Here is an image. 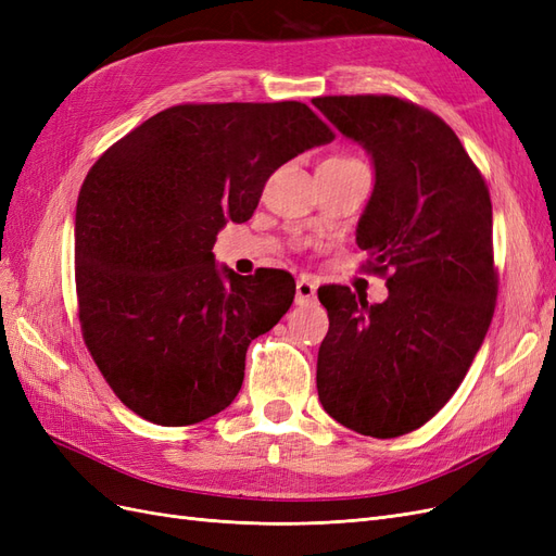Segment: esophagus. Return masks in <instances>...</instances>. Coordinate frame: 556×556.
Wrapping results in <instances>:
<instances>
[{
	"mask_svg": "<svg viewBox=\"0 0 556 556\" xmlns=\"http://www.w3.org/2000/svg\"><path fill=\"white\" fill-rule=\"evenodd\" d=\"M317 299V285L311 280V276H301L296 280V304H315Z\"/></svg>",
	"mask_w": 556,
	"mask_h": 556,
	"instance_id": "34e87169",
	"label": "esophagus"
}]
</instances>
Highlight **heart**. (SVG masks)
<instances>
[{"mask_svg": "<svg viewBox=\"0 0 556 556\" xmlns=\"http://www.w3.org/2000/svg\"><path fill=\"white\" fill-rule=\"evenodd\" d=\"M329 160H339V162H359L355 157H329Z\"/></svg>", "mask_w": 556, "mask_h": 556, "instance_id": "1", "label": "heart"}]
</instances>
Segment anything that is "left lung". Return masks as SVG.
<instances>
[{"label":"left lung","mask_w":556,"mask_h":556,"mask_svg":"<svg viewBox=\"0 0 556 556\" xmlns=\"http://www.w3.org/2000/svg\"><path fill=\"white\" fill-rule=\"evenodd\" d=\"M313 104L376 166L357 225L364 271L387 280L382 304L345 285L317 290L329 331L317 396L343 427L396 439L457 392L490 329L498 274L492 199L457 134L392 94H333Z\"/></svg>","instance_id":"obj_1"}]
</instances>
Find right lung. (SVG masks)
I'll return each instance as SVG.
<instances>
[{"instance_id":"obj_1","label":"right lung","mask_w":556,"mask_h":556,"mask_svg":"<svg viewBox=\"0 0 556 556\" xmlns=\"http://www.w3.org/2000/svg\"><path fill=\"white\" fill-rule=\"evenodd\" d=\"M333 141L301 102L178 104L115 141L76 204L83 341L115 396L162 427L237 399L250 341L294 301L280 268H217L213 243L255 213L278 166Z\"/></svg>"}]
</instances>
